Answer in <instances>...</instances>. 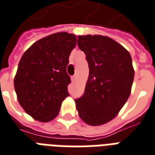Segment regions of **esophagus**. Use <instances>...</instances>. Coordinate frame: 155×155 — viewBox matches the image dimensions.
Wrapping results in <instances>:
<instances>
[{
    "label": "esophagus",
    "instance_id": "1",
    "mask_svg": "<svg viewBox=\"0 0 155 155\" xmlns=\"http://www.w3.org/2000/svg\"><path fill=\"white\" fill-rule=\"evenodd\" d=\"M75 80H76V75H73L72 77H71V81L75 82Z\"/></svg>",
    "mask_w": 155,
    "mask_h": 155
}]
</instances>
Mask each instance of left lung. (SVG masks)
Segmentation results:
<instances>
[{"instance_id": "1", "label": "left lung", "mask_w": 155, "mask_h": 155, "mask_svg": "<svg viewBox=\"0 0 155 155\" xmlns=\"http://www.w3.org/2000/svg\"><path fill=\"white\" fill-rule=\"evenodd\" d=\"M77 45L85 54L89 74L83 96L75 100L76 109L88 125L104 124L129 97L134 79L132 58L120 44L104 35H79Z\"/></svg>"}]
</instances>
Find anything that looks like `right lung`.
<instances>
[{
    "label": "right lung",
    "mask_w": 155,
    "mask_h": 155,
    "mask_svg": "<svg viewBox=\"0 0 155 155\" xmlns=\"http://www.w3.org/2000/svg\"><path fill=\"white\" fill-rule=\"evenodd\" d=\"M75 45L74 34L54 33L35 42L20 59L15 89L21 106L33 119L53 120L69 96L67 67Z\"/></svg>",
    "instance_id": "right-lung-1"
}]
</instances>
